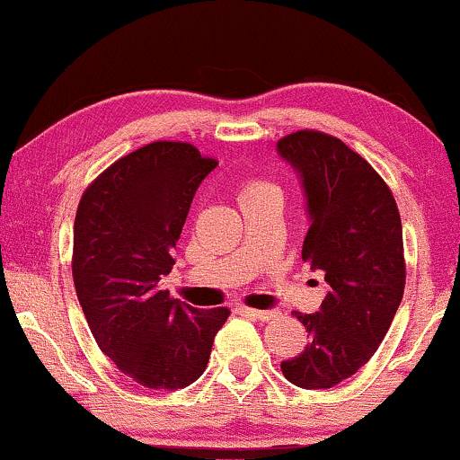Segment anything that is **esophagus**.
Here are the masks:
<instances>
[{
	"label": "esophagus",
	"mask_w": 460,
	"mask_h": 460,
	"mask_svg": "<svg viewBox=\"0 0 460 460\" xmlns=\"http://www.w3.org/2000/svg\"><path fill=\"white\" fill-rule=\"evenodd\" d=\"M243 314L245 315H249V317H253V320H260V322H270V320H275L277 317V311H260V309H243Z\"/></svg>",
	"instance_id": "esophagus-1"
}]
</instances>
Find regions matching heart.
<instances>
[{"mask_svg": "<svg viewBox=\"0 0 460 460\" xmlns=\"http://www.w3.org/2000/svg\"><path fill=\"white\" fill-rule=\"evenodd\" d=\"M279 196L277 194V187L269 181L262 179H247L245 183L239 187V202H247V200H256V198L262 196Z\"/></svg>", "mask_w": 460, "mask_h": 460, "instance_id": "obj_1", "label": "heart"}]
</instances>
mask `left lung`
Masks as SVG:
<instances>
[{"label": "left lung", "instance_id": "1", "mask_svg": "<svg viewBox=\"0 0 460 460\" xmlns=\"http://www.w3.org/2000/svg\"><path fill=\"white\" fill-rule=\"evenodd\" d=\"M277 149L307 194L303 260L331 286L317 314L294 311L309 343L281 371L300 388H332L376 354L403 298L401 215L386 181L337 136L298 129Z\"/></svg>", "mask_w": 460, "mask_h": 460}]
</instances>
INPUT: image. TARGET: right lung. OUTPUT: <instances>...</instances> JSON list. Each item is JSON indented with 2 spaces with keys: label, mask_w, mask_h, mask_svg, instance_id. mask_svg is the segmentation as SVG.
Wrapping results in <instances>:
<instances>
[{
  "label": "right lung",
  "mask_w": 460,
  "mask_h": 460,
  "mask_svg": "<svg viewBox=\"0 0 460 460\" xmlns=\"http://www.w3.org/2000/svg\"><path fill=\"white\" fill-rule=\"evenodd\" d=\"M217 160L190 143L157 140L111 164L74 219L72 277L100 349L151 390L202 376L230 309H196L162 290L198 185Z\"/></svg>",
  "instance_id": "add662e5"
}]
</instances>
